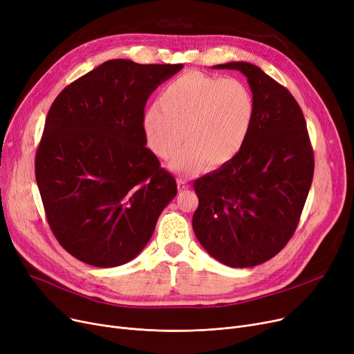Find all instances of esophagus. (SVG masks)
Masks as SVG:
<instances>
[{
	"label": "esophagus",
	"mask_w": 354,
	"mask_h": 354,
	"mask_svg": "<svg viewBox=\"0 0 354 354\" xmlns=\"http://www.w3.org/2000/svg\"><path fill=\"white\" fill-rule=\"evenodd\" d=\"M178 188L179 189H187L188 188V180L185 178H178Z\"/></svg>",
	"instance_id": "esophagus-1"
}]
</instances>
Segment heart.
<instances>
[{
  "label": "heart",
  "mask_w": 354,
  "mask_h": 354,
  "mask_svg": "<svg viewBox=\"0 0 354 354\" xmlns=\"http://www.w3.org/2000/svg\"><path fill=\"white\" fill-rule=\"evenodd\" d=\"M254 116L250 88L236 79L188 71L166 84L143 111L142 127L149 147L171 160L175 172L189 174L205 163L228 162L243 146Z\"/></svg>",
  "instance_id": "obj_1"
}]
</instances>
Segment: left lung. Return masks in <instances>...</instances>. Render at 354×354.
Wrapping results in <instances>:
<instances>
[{"mask_svg":"<svg viewBox=\"0 0 354 354\" xmlns=\"http://www.w3.org/2000/svg\"><path fill=\"white\" fill-rule=\"evenodd\" d=\"M212 68L247 77L254 116L238 153L195 180L194 232L216 261L234 268L263 264L292 236L311 187L314 155L303 111L291 93L255 64Z\"/></svg>","mask_w":354,"mask_h":354,"instance_id":"1","label":"left lung"}]
</instances>
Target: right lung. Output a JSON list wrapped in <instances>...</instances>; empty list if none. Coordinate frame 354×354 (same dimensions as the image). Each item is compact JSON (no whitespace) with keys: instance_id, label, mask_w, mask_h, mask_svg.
<instances>
[{"instance_id":"right-lung-1","label":"right lung","mask_w":354,"mask_h":354,"mask_svg":"<svg viewBox=\"0 0 354 354\" xmlns=\"http://www.w3.org/2000/svg\"><path fill=\"white\" fill-rule=\"evenodd\" d=\"M182 67L109 60L68 84L48 110L37 187L54 236L88 266L132 261L178 194L146 147L142 118L152 91Z\"/></svg>"}]
</instances>
